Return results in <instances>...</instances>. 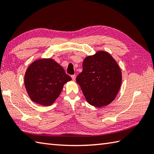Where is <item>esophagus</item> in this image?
<instances>
[{"mask_svg": "<svg viewBox=\"0 0 154 154\" xmlns=\"http://www.w3.org/2000/svg\"><path fill=\"white\" fill-rule=\"evenodd\" d=\"M71 77L72 78V80L75 81V79H76V75H72Z\"/></svg>", "mask_w": 154, "mask_h": 154, "instance_id": "1", "label": "esophagus"}]
</instances>
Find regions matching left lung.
I'll use <instances>...</instances> for the list:
<instances>
[{"instance_id":"1","label":"left lung","mask_w":154,"mask_h":154,"mask_svg":"<svg viewBox=\"0 0 154 154\" xmlns=\"http://www.w3.org/2000/svg\"><path fill=\"white\" fill-rule=\"evenodd\" d=\"M76 81L87 102L102 107L115 99L122 83V73L113 57L101 51L85 59L83 71L77 75Z\"/></svg>"}]
</instances>
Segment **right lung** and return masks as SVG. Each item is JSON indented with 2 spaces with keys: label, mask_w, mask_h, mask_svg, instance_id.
<instances>
[{
  "label": "right lung",
  "mask_w": 154,
  "mask_h": 154,
  "mask_svg": "<svg viewBox=\"0 0 154 154\" xmlns=\"http://www.w3.org/2000/svg\"><path fill=\"white\" fill-rule=\"evenodd\" d=\"M71 80V77L56 61L52 59H42L28 67L24 85L32 101L49 106L60 95L64 84Z\"/></svg>",
  "instance_id": "add662e5"
}]
</instances>
